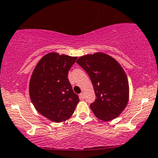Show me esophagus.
Segmentation results:
<instances>
[{
	"label": "esophagus",
	"mask_w": 158,
	"mask_h": 158,
	"mask_svg": "<svg viewBox=\"0 0 158 158\" xmlns=\"http://www.w3.org/2000/svg\"><path fill=\"white\" fill-rule=\"evenodd\" d=\"M79 98L81 99H84V94L83 93H81V94H79Z\"/></svg>",
	"instance_id": "esophagus-1"
}]
</instances>
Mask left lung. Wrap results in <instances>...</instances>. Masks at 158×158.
Returning <instances> with one entry per match:
<instances>
[{
  "instance_id": "8db88e82",
  "label": "left lung",
  "mask_w": 158,
  "mask_h": 158,
  "mask_svg": "<svg viewBox=\"0 0 158 158\" xmlns=\"http://www.w3.org/2000/svg\"><path fill=\"white\" fill-rule=\"evenodd\" d=\"M77 63L86 71L93 84L97 99L89 106L95 116L103 121L118 117L129 99L128 80L122 66L104 53L81 56Z\"/></svg>"
}]
</instances>
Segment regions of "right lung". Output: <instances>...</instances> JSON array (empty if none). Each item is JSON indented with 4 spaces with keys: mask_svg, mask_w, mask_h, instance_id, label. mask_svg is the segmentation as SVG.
<instances>
[{
    "mask_svg": "<svg viewBox=\"0 0 158 158\" xmlns=\"http://www.w3.org/2000/svg\"><path fill=\"white\" fill-rule=\"evenodd\" d=\"M76 60L77 57L49 53L39 61L31 78L29 94L35 110L54 123L69 118L79 101L68 79Z\"/></svg>",
    "mask_w": 158,
    "mask_h": 158,
    "instance_id": "right-lung-1",
    "label": "right lung"
}]
</instances>
